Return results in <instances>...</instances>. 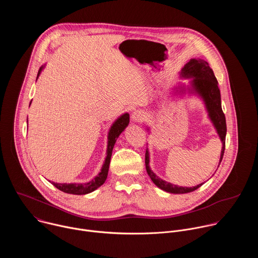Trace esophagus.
<instances>
[{
    "instance_id": "esophagus-1",
    "label": "esophagus",
    "mask_w": 258,
    "mask_h": 258,
    "mask_svg": "<svg viewBox=\"0 0 258 258\" xmlns=\"http://www.w3.org/2000/svg\"><path fill=\"white\" fill-rule=\"evenodd\" d=\"M132 121L134 122H141L146 118V114L142 111V110H136V111L131 116Z\"/></svg>"
}]
</instances>
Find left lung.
<instances>
[{"mask_svg": "<svg viewBox=\"0 0 258 258\" xmlns=\"http://www.w3.org/2000/svg\"><path fill=\"white\" fill-rule=\"evenodd\" d=\"M179 78L183 80H188V85L179 83L176 88L174 94L178 96H185L188 94L189 96H197L202 100L209 120L214 126L220 141H222V151H220L219 163L222 162L224 153H225V145H226V135H227V124L226 117L222 109V98H220V92L218 89V83L214 73L210 68L209 64L202 59L193 58L179 71ZM147 131L150 132V127L147 126ZM146 169L150 176L151 180L155 185L171 194H185L190 193L198 188H200L204 182L199 183L195 187H181L173 183L166 181L159 177L150 167V154L149 150L147 148L146 156H145Z\"/></svg>", "mask_w": 258, "mask_h": 258, "instance_id": "obj_1", "label": "left lung"}]
</instances>
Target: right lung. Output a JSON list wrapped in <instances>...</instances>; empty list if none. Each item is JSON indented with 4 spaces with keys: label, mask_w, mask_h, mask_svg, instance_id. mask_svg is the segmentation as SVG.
Instances as JSON below:
<instances>
[{
    "label": "right lung",
    "mask_w": 258,
    "mask_h": 258,
    "mask_svg": "<svg viewBox=\"0 0 258 258\" xmlns=\"http://www.w3.org/2000/svg\"><path fill=\"white\" fill-rule=\"evenodd\" d=\"M46 64L43 65L39 72H38V77H36V80L39 79L40 75L42 73L43 69L45 68ZM31 103V102H30ZM130 123V114L128 113H123L121 114L118 118L114 120L112 125L110 126L108 135H107V150H106V157L104 160V163L101 167L100 172L91 180L87 182H55L49 180L53 186H55L57 189L60 191L67 193V194H73V195H86L89 193L94 192L97 190L99 187H101L103 183L105 182L107 175H108V170H109V164H110V159H111L112 155V150L113 147L115 145V142L119 135L126 128V126Z\"/></svg>",
    "instance_id": "add662e5"
}]
</instances>
